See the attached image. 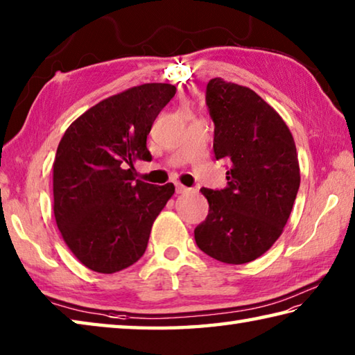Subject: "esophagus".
<instances>
[{"mask_svg": "<svg viewBox=\"0 0 355 355\" xmlns=\"http://www.w3.org/2000/svg\"><path fill=\"white\" fill-rule=\"evenodd\" d=\"M175 191H177V194H186V192H189L191 189L186 188V186H183V184L177 183V184H175Z\"/></svg>", "mask_w": 355, "mask_h": 355, "instance_id": "34e87169", "label": "esophagus"}]
</instances>
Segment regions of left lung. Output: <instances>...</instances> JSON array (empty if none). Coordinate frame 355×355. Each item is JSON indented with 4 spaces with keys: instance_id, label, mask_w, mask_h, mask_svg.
Segmentation results:
<instances>
[{
    "instance_id": "obj_1",
    "label": "left lung",
    "mask_w": 355,
    "mask_h": 355,
    "mask_svg": "<svg viewBox=\"0 0 355 355\" xmlns=\"http://www.w3.org/2000/svg\"><path fill=\"white\" fill-rule=\"evenodd\" d=\"M216 158L228 186L200 189L209 203L194 231L198 248L225 263L257 259L282 234L300 189V163L284 119L259 94L216 77L206 87Z\"/></svg>"
}]
</instances>
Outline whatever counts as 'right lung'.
<instances>
[{
  "mask_svg": "<svg viewBox=\"0 0 355 355\" xmlns=\"http://www.w3.org/2000/svg\"><path fill=\"white\" fill-rule=\"evenodd\" d=\"M171 83H144L80 114L63 135L53 164L54 217L77 259L98 273L121 272L144 254L152 225L175 186L135 180L150 161L153 121L175 96Z\"/></svg>",
  "mask_w": 355,
  "mask_h": 355,
  "instance_id": "obj_1",
  "label": "right lung"
}]
</instances>
